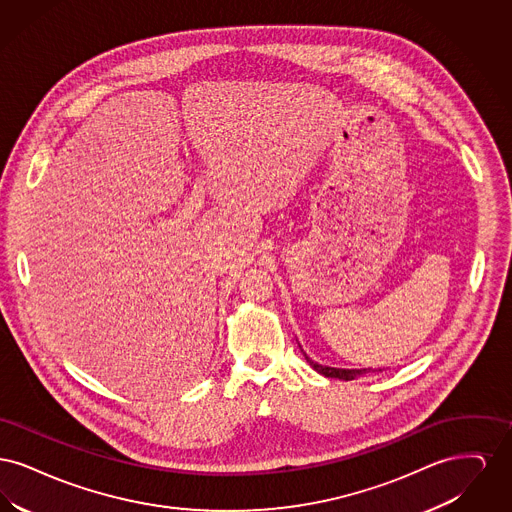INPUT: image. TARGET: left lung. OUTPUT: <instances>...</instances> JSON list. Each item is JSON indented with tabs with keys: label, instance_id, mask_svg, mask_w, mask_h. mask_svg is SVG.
Segmentation results:
<instances>
[{
	"label": "left lung",
	"instance_id": "8db88e82",
	"mask_svg": "<svg viewBox=\"0 0 512 512\" xmlns=\"http://www.w3.org/2000/svg\"><path fill=\"white\" fill-rule=\"evenodd\" d=\"M305 355V353H303ZM305 359H307V363L313 366L315 370H317L318 374H322V376H326V378H340V380H353V378H357V376H361V374H365L368 372L366 368L363 370H345V368H332V366H322L317 365L315 361H311L307 355H305Z\"/></svg>",
	"mask_w": 512,
	"mask_h": 512
}]
</instances>
